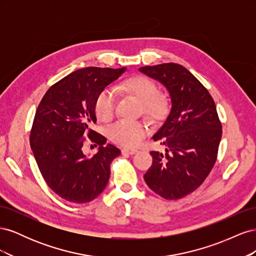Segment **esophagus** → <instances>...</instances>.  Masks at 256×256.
Masks as SVG:
<instances>
[{"mask_svg":"<svg viewBox=\"0 0 256 256\" xmlns=\"http://www.w3.org/2000/svg\"><path fill=\"white\" fill-rule=\"evenodd\" d=\"M122 154H134L138 152V150L136 148H128V147H125V148L122 150Z\"/></svg>","mask_w":256,"mask_h":256,"instance_id":"esophagus-1","label":"esophagus"}]
</instances>
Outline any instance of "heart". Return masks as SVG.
Wrapping results in <instances>:
<instances>
[{
    "label": "heart",
    "instance_id": "heart-1",
    "mask_svg": "<svg viewBox=\"0 0 256 256\" xmlns=\"http://www.w3.org/2000/svg\"><path fill=\"white\" fill-rule=\"evenodd\" d=\"M124 92L136 97L141 102L142 112L152 120L164 118L168 111V100L158 92L157 84L145 76H136L124 81L120 85ZM116 104L115 92L104 88L95 102V113L102 122H109L114 115ZM150 134L145 122L118 120L109 128V136L115 143L124 146H136Z\"/></svg>",
    "mask_w": 256,
    "mask_h": 256
}]
</instances>
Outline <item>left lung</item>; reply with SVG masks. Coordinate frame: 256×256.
Here are the masks:
<instances>
[{
	"instance_id": "8db88e82",
	"label": "left lung",
	"mask_w": 256,
	"mask_h": 256,
	"mask_svg": "<svg viewBox=\"0 0 256 256\" xmlns=\"http://www.w3.org/2000/svg\"><path fill=\"white\" fill-rule=\"evenodd\" d=\"M140 72L168 90L172 109L154 140L166 152H150L152 164L144 180L166 200H178L198 189L218 157L222 125L212 95L188 69L175 63L141 67Z\"/></svg>"
}]
</instances>
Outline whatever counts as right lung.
<instances>
[{
  "instance_id": "right-lung-1",
  "label": "right lung",
  "mask_w": 256,
  "mask_h": 256,
  "mask_svg": "<svg viewBox=\"0 0 256 256\" xmlns=\"http://www.w3.org/2000/svg\"><path fill=\"white\" fill-rule=\"evenodd\" d=\"M126 70L86 67L54 83L38 104L30 144L48 187L68 202L84 204L106 187L110 166L120 150L92 129L98 94ZM88 136L100 146L88 158L82 150Z\"/></svg>"
}]
</instances>
